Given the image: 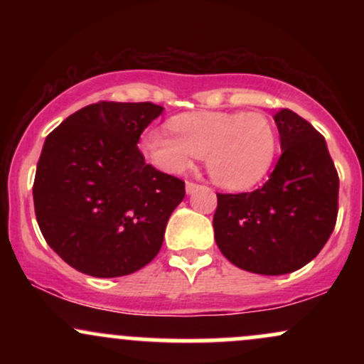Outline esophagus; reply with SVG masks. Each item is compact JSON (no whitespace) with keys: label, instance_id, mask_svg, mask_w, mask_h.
<instances>
[{"label":"esophagus","instance_id":"obj_1","mask_svg":"<svg viewBox=\"0 0 364 364\" xmlns=\"http://www.w3.org/2000/svg\"><path fill=\"white\" fill-rule=\"evenodd\" d=\"M186 193L188 195H193L196 190H198L200 188V185H196V183H193V181H186Z\"/></svg>","mask_w":364,"mask_h":364}]
</instances>
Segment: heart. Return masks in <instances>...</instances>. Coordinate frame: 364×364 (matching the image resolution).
Listing matches in <instances>:
<instances>
[{"label":"heart","instance_id":"obj_1","mask_svg":"<svg viewBox=\"0 0 364 364\" xmlns=\"http://www.w3.org/2000/svg\"><path fill=\"white\" fill-rule=\"evenodd\" d=\"M170 129L149 128L140 147L159 169L186 171L205 156L210 178L228 190H248L267 176L277 154V135L260 112L202 111L174 116Z\"/></svg>","mask_w":364,"mask_h":364}]
</instances>
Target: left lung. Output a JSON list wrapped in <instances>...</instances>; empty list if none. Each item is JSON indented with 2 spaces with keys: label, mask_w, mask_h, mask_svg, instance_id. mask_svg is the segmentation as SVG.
<instances>
[{
  "label": "left lung",
  "mask_w": 364,
  "mask_h": 364,
  "mask_svg": "<svg viewBox=\"0 0 364 364\" xmlns=\"http://www.w3.org/2000/svg\"><path fill=\"white\" fill-rule=\"evenodd\" d=\"M281 157L252 193H217L214 237L220 253L246 272L282 275L310 263L337 219L339 176L327 141L289 109L274 116Z\"/></svg>",
  "instance_id": "obj_1"
}]
</instances>
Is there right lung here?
I'll list each match as a JSON object with an SVG mask.
<instances>
[{"mask_svg": "<svg viewBox=\"0 0 364 364\" xmlns=\"http://www.w3.org/2000/svg\"><path fill=\"white\" fill-rule=\"evenodd\" d=\"M164 107L97 102L46 136L34 179L37 224L70 267L121 277L156 258L185 183L161 173L136 147Z\"/></svg>", "mask_w": 364, "mask_h": 364, "instance_id": "obj_1", "label": "right lung"}]
</instances>
